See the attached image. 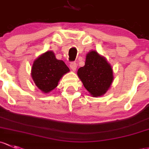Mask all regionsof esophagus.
I'll return each mask as SVG.
<instances>
[{"mask_svg":"<svg viewBox=\"0 0 149 149\" xmlns=\"http://www.w3.org/2000/svg\"><path fill=\"white\" fill-rule=\"evenodd\" d=\"M70 67L73 71H75V70H76V68H77V64H76V63L75 62H71L70 63Z\"/></svg>","mask_w":149,"mask_h":149,"instance_id":"34e87169","label":"esophagus"}]
</instances>
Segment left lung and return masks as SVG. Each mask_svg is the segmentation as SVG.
Segmentation results:
<instances>
[{"mask_svg": "<svg viewBox=\"0 0 149 149\" xmlns=\"http://www.w3.org/2000/svg\"><path fill=\"white\" fill-rule=\"evenodd\" d=\"M77 73L86 89L94 97L105 94L113 80L111 65L95 51L88 53L85 65L81 67Z\"/></svg>", "mask_w": 149, "mask_h": 149, "instance_id": "obj_1", "label": "left lung"}]
</instances>
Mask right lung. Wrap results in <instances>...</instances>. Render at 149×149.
<instances>
[{"mask_svg": "<svg viewBox=\"0 0 149 149\" xmlns=\"http://www.w3.org/2000/svg\"><path fill=\"white\" fill-rule=\"evenodd\" d=\"M69 71L65 63L56 59L54 53L49 51L34 61L31 76L36 86L47 93L57 87L62 76Z\"/></svg>", "mask_w": 149, "mask_h": 149, "instance_id": "1", "label": "right lung"}]
</instances>
